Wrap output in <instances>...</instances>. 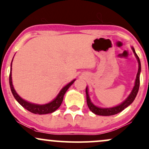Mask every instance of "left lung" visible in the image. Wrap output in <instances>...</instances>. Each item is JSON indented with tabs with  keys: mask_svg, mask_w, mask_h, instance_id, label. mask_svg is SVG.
<instances>
[{
	"mask_svg": "<svg viewBox=\"0 0 149 149\" xmlns=\"http://www.w3.org/2000/svg\"><path fill=\"white\" fill-rule=\"evenodd\" d=\"M132 49L133 52H134L135 57H136V60H137L138 64H139V69H138V72L136 73V79H135L134 82V85L133 87L132 90L130 92V94L129 95L126 100H125L122 103H120L118 105L116 106V107H109V108H102L99 107L95 105L90 100V95H89L88 92V87H86V90H85V92H86V98H87V104L90 109V110L91 111L92 113H94L96 115L99 116H113L115 115V114L121 112L122 111H123L125 109H126L128 106H130L132 103L133 101L134 100L135 97H136V95H137L138 91H139V77H140V73H141V62H140V59L139 57L137 56V54H136L134 48L133 47H131Z\"/></svg>",
	"mask_w": 149,
	"mask_h": 149,
	"instance_id": "left-lung-1",
	"label": "left lung"
}]
</instances>
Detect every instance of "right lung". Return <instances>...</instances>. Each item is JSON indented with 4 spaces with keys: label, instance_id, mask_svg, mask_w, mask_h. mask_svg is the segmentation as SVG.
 <instances>
[{
    "label": "right lung",
    "instance_id": "1",
    "mask_svg": "<svg viewBox=\"0 0 149 149\" xmlns=\"http://www.w3.org/2000/svg\"><path fill=\"white\" fill-rule=\"evenodd\" d=\"M14 58V57H13ZM13 60L11 62V68H10V77H9V81H10V89H11L12 93H13V96H14L15 99L18 102V103L20 105L22 106L24 109L28 110L29 111L35 114H39V115H42V114H47V113H51L55 111L56 110L61 106V103L63 102V99H64V96L66 93V92L67 91L68 89L70 88L71 85L74 83V81L76 79L73 80L72 81L70 82L69 83H68L67 85H65V86L60 90V92H59V94L57 95V96L55 97L52 101H51L49 103L45 104H34L31 103V102H28V101H26L24 99H22L19 95L17 93V92L15 91L14 86L13 84V79H12V64H13Z\"/></svg>",
    "mask_w": 149,
    "mask_h": 149
}]
</instances>
